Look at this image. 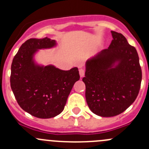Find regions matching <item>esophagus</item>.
<instances>
[{
	"mask_svg": "<svg viewBox=\"0 0 149 149\" xmlns=\"http://www.w3.org/2000/svg\"><path fill=\"white\" fill-rule=\"evenodd\" d=\"M84 74H85V70H84L83 68H80V69H79V75H80L81 78L84 77Z\"/></svg>",
	"mask_w": 149,
	"mask_h": 149,
	"instance_id": "obj_1",
	"label": "esophagus"
}]
</instances>
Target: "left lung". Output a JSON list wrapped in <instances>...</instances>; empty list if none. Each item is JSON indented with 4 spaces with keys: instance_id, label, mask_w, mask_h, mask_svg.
I'll return each mask as SVG.
<instances>
[{
    "instance_id": "1",
    "label": "left lung",
    "mask_w": 149,
    "mask_h": 149,
    "mask_svg": "<svg viewBox=\"0 0 149 149\" xmlns=\"http://www.w3.org/2000/svg\"><path fill=\"white\" fill-rule=\"evenodd\" d=\"M107 49L86 62V100L93 113L101 117L120 115L139 94L142 71L138 52L125 37L111 31Z\"/></svg>"
}]
</instances>
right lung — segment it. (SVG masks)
<instances>
[{
	"instance_id": "add662e5",
	"label": "right lung",
	"mask_w": 149,
	"mask_h": 149,
	"mask_svg": "<svg viewBox=\"0 0 149 149\" xmlns=\"http://www.w3.org/2000/svg\"><path fill=\"white\" fill-rule=\"evenodd\" d=\"M56 45L55 40L47 37L29 39L12 61L10 82L15 98L22 109L36 118L47 119L61 114L73 85L80 79L76 67L63 70L35 62L34 57L39 49Z\"/></svg>"
}]
</instances>
